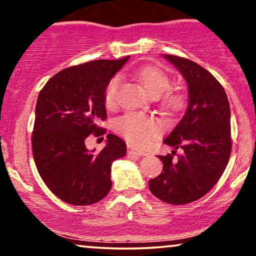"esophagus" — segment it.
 Listing matches in <instances>:
<instances>
[{
	"label": "esophagus",
	"instance_id": "34e87169",
	"mask_svg": "<svg viewBox=\"0 0 256 256\" xmlns=\"http://www.w3.org/2000/svg\"><path fill=\"white\" fill-rule=\"evenodd\" d=\"M128 156H131V155H132V156H144V155H146V152L136 150V149H134V148H131V146H128Z\"/></svg>",
	"mask_w": 256,
	"mask_h": 256
}]
</instances>
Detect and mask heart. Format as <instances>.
<instances>
[{"mask_svg":"<svg viewBox=\"0 0 256 256\" xmlns=\"http://www.w3.org/2000/svg\"><path fill=\"white\" fill-rule=\"evenodd\" d=\"M134 77L142 86L154 98L161 96V106L168 113H179L186 106L184 94L168 90L171 78L162 70L155 66H143L134 71ZM120 85V77L112 78L104 91V104L107 108H114L116 104V91ZM114 128L128 144L137 148H146L162 134V125L152 116L146 114L128 112L114 122Z\"/></svg>","mask_w":256,"mask_h":256,"instance_id":"1","label":"heart"}]
</instances>
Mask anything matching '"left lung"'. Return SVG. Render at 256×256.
Returning a JSON list of instances; mask_svg holds the SVG:
<instances>
[{
	"label": "left lung",
	"mask_w": 256,
	"mask_h": 256,
	"mask_svg": "<svg viewBox=\"0 0 256 256\" xmlns=\"http://www.w3.org/2000/svg\"><path fill=\"white\" fill-rule=\"evenodd\" d=\"M183 74L189 88L186 112L164 142L183 149L174 158L160 155L162 172L149 180L152 194L171 204L201 198L224 173L232 148L230 104L216 77L188 58L164 55Z\"/></svg>",
	"instance_id": "1"
}]
</instances>
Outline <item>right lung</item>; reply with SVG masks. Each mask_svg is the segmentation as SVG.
I'll list each match as a JSON object with an SVG mask.
<instances>
[{
  "label": "right lung",
  "mask_w": 256,
  "mask_h": 256,
  "mask_svg": "<svg viewBox=\"0 0 256 256\" xmlns=\"http://www.w3.org/2000/svg\"><path fill=\"white\" fill-rule=\"evenodd\" d=\"M128 60H95L68 67L40 91L31 137L34 164L50 192L67 204L101 201L112 188V164L126 154L125 142L116 134H107V144L100 152L88 150L85 140L106 134L98 125L107 119L106 88Z\"/></svg>",
  "instance_id": "1"
}]
</instances>
